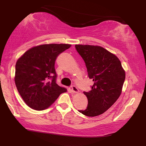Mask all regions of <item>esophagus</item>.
I'll list each match as a JSON object with an SVG mask.
<instances>
[{
	"label": "esophagus",
	"instance_id": "34e87169",
	"mask_svg": "<svg viewBox=\"0 0 146 146\" xmlns=\"http://www.w3.org/2000/svg\"><path fill=\"white\" fill-rule=\"evenodd\" d=\"M71 90H72V92H74V93H77V92H78V88L76 86H74V85H73V86H71Z\"/></svg>",
	"mask_w": 146,
	"mask_h": 146
}]
</instances>
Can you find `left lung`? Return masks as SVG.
I'll use <instances>...</instances> for the list:
<instances>
[{
  "label": "left lung",
  "instance_id": "8db88e82",
  "mask_svg": "<svg viewBox=\"0 0 146 146\" xmlns=\"http://www.w3.org/2000/svg\"><path fill=\"white\" fill-rule=\"evenodd\" d=\"M75 48L84 61L89 78L94 82L90 90L84 92L88 98L87 108L78 111L86 116H97L118 99L125 71L117 57L102 47L78 44Z\"/></svg>",
  "mask_w": 146,
  "mask_h": 146
}]
</instances>
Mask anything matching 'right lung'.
I'll list each match as a JSON object with an SVG mask.
<instances>
[{"instance_id": "right-lung-1", "label": "right lung", "mask_w": 146, "mask_h": 146, "mask_svg": "<svg viewBox=\"0 0 146 146\" xmlns=\"http://www.w3.org/2000/svg\"><path fill=\"white\" fill-rule=\"evenodd\" d=\"M71 46L66 44L37 46L18 60L15 81L22 98L30 108L42 110L48 108L66 89L56 84L55 61Z\"/></svg>"}]
</instances>
